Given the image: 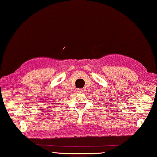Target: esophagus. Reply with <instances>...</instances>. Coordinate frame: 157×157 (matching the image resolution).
I'll return each mask as SVG.
<instances>
[{
    "label": "esophagus",
    "mask_w": 157,
    "mask_h": 157,
    "mask_svg": "<svg viewBox=\"0 0 157 157\" xmlns=\"http://www.w3.org/2000/svg\"><path fill=\"white\" fill-rule=\"evenodd\" d=\"M84 90L83 89H82V88H79V89H77V92H78V93H84Z\"/></svg>",
    "instance_id": "1"
}]
</instances>
